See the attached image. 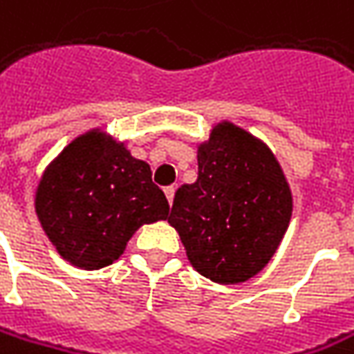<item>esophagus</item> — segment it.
Masks as SVG:
<instances>
[{
	"mask_svg": "<svg viewBox=\"0 0 354 354\" xmlns=\"http://www.w3.org/2000/svg\"><path fill=\"white\" fill-rule=\"evenodd\" d=\"M165 194H166V200H168V203L172 205V201H174V194H176V188H174V186H168V188H165Z\"/></svg>",
	"mask_w": 354,
	"mask_h": 354,
	"instance_id": "1",
	"label": "esophagus"
}]
</instances>
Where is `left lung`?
<instances>
[{"label": "left lung", "instance_id": "obj_1", "mask_svg": "<svg viewBox=\"0 0 354 354\" xmlns=\"http://www.w3.org/2000/svg\"><path fill=\"white\" fill-rule=\"evenodd\" d=\"M292 219V192L272 151L229 121L198 147V180L178 188L168 223L201 276L239 284L274 257Z\"/></svg>", "mask_w": 354, "mask_h": 354}]
</instances>
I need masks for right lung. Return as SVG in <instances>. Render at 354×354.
Listing matches in <instances>:
<instances>
[{"label":"right lung","mask_w":354,"mask_h":354,"mask_svg":"<svg viewBox=\"0 0 354 354\" xmlns=\"http://www.w3.org/2000/svg\"><path fill=\"white\" fill-rule=\"evenodd\" d=\"M168 201L151 166L125 142L92 129L46 166L35 212L58 254L84 270L115 262L145 223L168 217Z\"/></svg>","instance_id":"add662e5"}]
</instances>
